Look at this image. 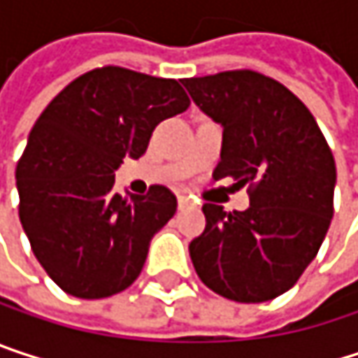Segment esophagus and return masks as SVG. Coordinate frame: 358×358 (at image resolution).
<instances>
[{
  "label": "esophagus",
  "instance_id": "obj_1",
  "mask_svg": "<svg viewBox=\"0 0 358 358\" xmlns=\"http://www.w3.org/2000/svg\"><path fill=\"white\" fill-rule=\"evenodd\" d=\"M190 201H188V196H184V194H178V207L180 209H184L186 205H188Z\"/></svg>",
  "mask_w": 358,
  "mask_h": 358
}]
</instances>
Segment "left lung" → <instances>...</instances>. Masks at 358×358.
<instances>
[{"mask_svg":"<svg viewBox=\"0 0 358 358\" xmlns=\"http://www.w3.org/2000/svg\"><path fill=\"white\" fill-rule=\"evenodd\" d=\"M182 85L224 128L213 178L250 192L247 211L203 205L205 232L188 245L194 271L230 301H271L296 284L327 234L334 155L311 111L273 78L232 70Z\"/></svg>","mask_w":358,"mask_h":358,"instance_id":"left-lung-1","label":"left lung"}]
</instances>
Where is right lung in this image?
Returning a JSON list of instances; mask_svg holds the SVG:
<instances>
[{
	"mask_svg": "<svg viewBox=\"0 0 358 358\" xmlns=\"http://www.w3.org/2000/svg\"><path fill=\"white\" fill-rule=\"evenodd\" d=\"M190 99L174 78L108 66L72 80L38 115L16 168L20 222L49 278L78 299H106L141 273L151 238L174 217L166 186L113 192L159 122Z\"/></svg>",
	"mask_w": 358,
	"mask_h": 358,
	"instance_id": "obj_1",
	"label": "right lung"
}]
</instances>
